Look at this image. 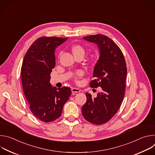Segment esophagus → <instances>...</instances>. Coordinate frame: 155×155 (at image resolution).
Wrapping results in <instances>:
<instances>
[{
  "label": "esophagus",
  "instance_id": "obj_1",
  "mask_svg": "<svg viewBox=\"0 0 155 155\" xmlns=\"http://www.w3.org/2000/svg\"><path fill=\"white\" fill-rule=\"evenodd\" d=\"M72 92L74 93V94H75V93H80L81 91L80 90H79L78 88H76V87H72Z\"/></svg>",
  "mask_w": 155,
  "mask_h": 155
}]
</instances>
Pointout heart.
I'll list each match as a JSON object with an SVG mask.
<instances>
[{"instance_id":"1","label":"heart","mask_w":155,"mask_h":155,"mask_svg":"<svg viewBox=\"0 0 155 155\" xmlns=\"http://www.w3.org/2000/svg\"><path fill=\"white\" fill-rule=\"evenodd\" d=\"M72 53H73L74 56H77V55H79V54L84 55V53H85V51H84V49L83 48V47H82L81 46L78 45L73 46L72 47ZM77 75V76L80 77L82 75V72H78Z\"/></svg>"}]
</instances>
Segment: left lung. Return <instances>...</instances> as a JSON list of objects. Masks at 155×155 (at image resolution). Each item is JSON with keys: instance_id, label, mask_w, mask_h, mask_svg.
<instances>
[{"instance_id": "obj_1", "label": "left lung", "mask_w": 155, "mask_h": 155, "mask_svg": "<svg viewBox=\"0 0 155 155\" xmlns=\"http://www.w3.org/2000/svg\"><path fill=\"white\" fill-rule=\"evenodd\" d=\"M84 40L96 43L99 58L96 64L90 86L102 87L96 97L86 93V102L81 108L85 120L94 124L108 122L118 112L123 102L127 75L124 57L117 44L108 37L97 34L86 36Z\"/></svg>"}]
</instances>
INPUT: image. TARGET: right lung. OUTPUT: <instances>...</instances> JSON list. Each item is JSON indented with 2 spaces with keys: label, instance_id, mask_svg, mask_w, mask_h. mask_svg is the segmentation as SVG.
I'll return each mask as SVG.
<instances>
[{
  "label": "right lung",
  "instance_id": "1",
  "mask_svg": "<svg viewBox=\"0 0 155 155\" xmlns=\"http://www.w3.org/2000/svg\"><path fill=\"white\" fill-rule=\"evenodd\" d=\"M68 38H38L28 50L22 64V84L31 111L45 123L60 117L64 105L72 93L69 87L57 88L50 83V74L56 64V48Z\"/></svg>",
  "mask_w": 155,
  "mask_h": 155
}]
</instances>
